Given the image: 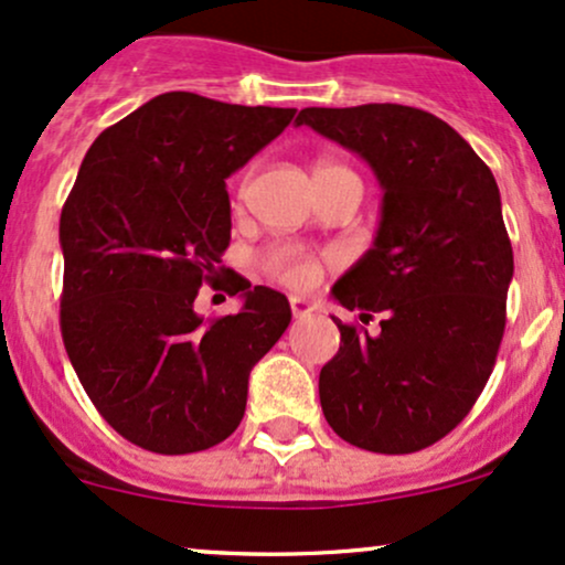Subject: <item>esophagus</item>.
<instances>
[{"instance_id": "esophagus-1", "label": "esophagus", "mask_w": 565, "mask_h": 565, "mask_svg": "<svg viewBox=\"0 0 565 565\" xmlns=\"http://www.w3.org/2000/svg\"><path fill=\"white\" fill-rule=\"evenodd\" d=\"M289 308H291V316H295V319H308V316L316 310V305L310 300H305V297H289Z\"/></svg>"}]
</instances>
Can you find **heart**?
Returning <instances> with one entry per match:
<instances>
[{
    "instance_id": "obj_1",
    "label": "heart",
    "mask_w": 565,
    "mask_h": 565,
    "mask_svg": "<svg viewBox=\"0 0 565 565\" xmlns=\"http://www.w3.org/2000/svg\"><path fill=\"white\" fill-rule=\"evenodd\" d=\"M323 167L334 164H319V170H323ZM265 268L295 289L313 287L321 276L319 263H316L313 257L305 255V252L295 249V246H276V249H270L268 255H265Z\"/></svg>"
}]
</instances>
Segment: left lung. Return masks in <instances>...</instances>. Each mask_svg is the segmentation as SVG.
<instances>
[{
	"mask_svg": "<svg viewBox=\"0 0 565 565\" xmlns=\"http://www.w3.org/2000/svg\"><path fill=\"white\" fill-rule=\"evenodd\" d=\"M295 125L359 153L382 188L372 249L332 287L380 323L332 316L323 417L359 449L419 451L468 417L504 334L512 246L497 180L457 129L412 106L302 108Z\"/></svg>",
	"mask_w": 565,
	"mask_h": 565,
	"instance_id": "left-lung-1",
	"label": "left lung"
}]
</instances>
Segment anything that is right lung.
I'll return each instance as SVG.
<instances>
[{
  "label": "right lung",
  "mask_w": 565,
  "mask_h": 565,
  "mask_svg": "<svg viewBox=\"0 0 565 565\" xmlns=\"http://www.w3.org/2000/svg\"><path fill=\"white\" fill-rule=\"evenodd\" d=\"M297 108L164 93L103 129L61 215V332L76 377L119 436L191 454L236 430L249 372L291 321L281 291L228 274L238 313L204 321L231 242L225 180L276 140Z\"/></svg>",
  "instance_id": "obj_1"
}]
</instances>
